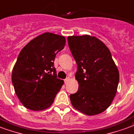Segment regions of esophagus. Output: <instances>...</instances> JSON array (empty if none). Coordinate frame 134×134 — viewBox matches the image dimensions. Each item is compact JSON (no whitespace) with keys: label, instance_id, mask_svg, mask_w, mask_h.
I'll use <instances>...</instances> for the list:
<instances>
[{"label":"esophagus","instance_id":"esophagus-1","mask_svg":"<svg viewBox=\"0 0 134 134\" xmlns=\"http://www.w3.org/2000/svg\"><path fill=\"white\" fill-rule=\"evenodd\" d=\"M69 80H70V78H66L65 80H64V82H65V84H67L68 82H69Z\"/></svg>","mask_w":134,"mask_h":134}]
</instances>
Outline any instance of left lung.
Segmentation results:
<instances>
[{"label":"left lung","instance_id":"1","mask_svg":"<svg viewBox=\"0 0 134 134\" xmlns=\"http://www.w3.org/2000/svg\"><path fill=\"white\" fill-rule=\"evenodd\" d=\"M69 48L78 65L79 88L70 95L73 107L88 116L105 111L116 95L119 80L117 66L106 45L90 35L69 36Z\"/></svg>","mask_w":134,"mask_h":134}]
</instances>
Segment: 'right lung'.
Returning a JSON list of instances; mask_svg holds the SVG:
<instances>
[{
	"label": "right lung",
	"mask_w": 134,
	"mask_h": 134,
	"mask_svg": "<svg viewBox=\"0 0 134 134\" xmlns=\"http://www.w3.org/2000/svg\"><path fill=\"white\" fill-rule=\"evenodd\" d=\"M65 44L63 36L45 32L21 50L13 69L12 82L25 107L42 111L53 104L64 82L57 78L54 61Z\"/></svg>",
	"instance_id": "add662e5"
}]
</instances>
